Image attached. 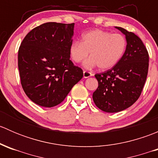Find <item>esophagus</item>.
Returning a JSON list of instances; mask_svg holds the SVG:
<instances>
[{"instance_id": "esophagus-1", "label": "esophagus", "mask_w": 158, "mask_h": 158, "mask_svg": "<svg viewBox=\"0 0 158 158\" xmlns=\"http://www.w3.org/2000/svg\"><path fill=\"white\" fill-rule=\"evenodd\" d=\"M93 76V74H92V73H90V72H88V71H83V77L85 78V79H86V78H89V77H91V76Z\"/></svg>"}]
</instances>
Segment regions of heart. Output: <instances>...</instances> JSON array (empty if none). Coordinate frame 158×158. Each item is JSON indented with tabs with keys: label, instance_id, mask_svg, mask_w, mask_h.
Instances as JSON below:
<instances>
[{
	"label": "heart",
	"instance_id": "1",
	"mask_svg": "<svg viewBox=\"0 0 158 158\" xmlns=\"http://www.w3.org/2000/svg\"><path fill=\"white\" fill-rule=\"evenodd\" d=\"M127 47L125 36L119 33L95 29L83 33L81 42L74 41L69 47L73 61L79 63L89 55L82 66L85 69L98 66L106 70L115 66L123 57Z\"/></svg>",
	"mask_w": 158,
	"mask_h": 158
}]
</instances>
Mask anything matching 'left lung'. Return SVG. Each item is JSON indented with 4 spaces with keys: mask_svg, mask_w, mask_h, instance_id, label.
<instances>
[{
    "mask_svg": "<svg viewBox=\"0 0 158 158\" xmlns=\"http://www.w3.org/2000/svg\"><path fill=\"white\" fill-rule=\"evenodd\" d=\"M115 28L125 36L126 50L112 69L95 75L98 86L92 95L95 106L109 113L123 111L138 100L147 79L149 62L141 40L124 28Z\"/></svg>",
    "mask_w": 158,
    "mask_h": 158,
    "instance_id": "obj_1",
    "label": "left lung"
}]
</instances>
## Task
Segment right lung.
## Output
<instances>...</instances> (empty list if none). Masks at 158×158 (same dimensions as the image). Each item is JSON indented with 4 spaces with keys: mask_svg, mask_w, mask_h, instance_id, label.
Returning <instances> with one entry per match:
<instances>
[{
    "mask_svg": "<svg viewBox=\"0 0 158 158\" xmlns=\"http://www.w3.org/2000/svg\"><path fill=\"white\" fill-rule=\"evenodd\" d=\"M75 23L48 22L27 34L18 51L20 81L28 98L38 106L60 104L83 76L70 60Z\"/></svg>",
    "mask_w": 158,
    "mask_h": 158,
    "instance_id": "obj_1",
    "label": "right lung"
}]
</instances>
